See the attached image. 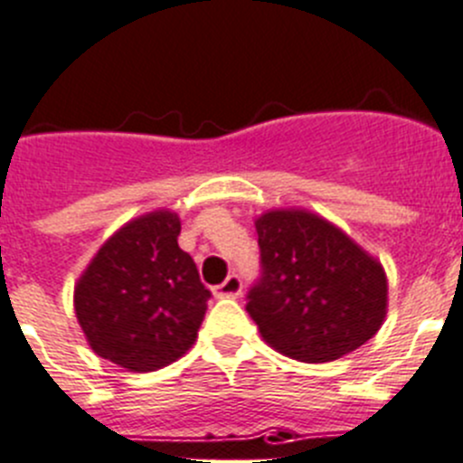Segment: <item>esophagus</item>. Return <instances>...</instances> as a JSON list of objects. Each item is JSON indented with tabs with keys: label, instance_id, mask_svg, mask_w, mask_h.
Returning <instances> with one entry per match:
<instances>
[{
	"label": "esophagus",
	"instance_id": "1",
	"mask_svg": "<svg viewBox=\"0 0 463 463\" xmlns=\"http://www.w3.org/2000/svg\"><path fill=\"white\" fill-rule=\"evenodd\" d=\"M241 289H243V282H241L239 275L232 273L227 275V279H224L222 284H218L213 291L218 298H236V296H241Z\"/></svg>",
	"mask_w": 463,
	"mask_h": 463
}]
</instances>
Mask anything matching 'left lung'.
<instances>
[{
    "label": "left lung",
    "mask_w": 463,
    "mask_h": 463,
    "mask_svg": "<svg viewBox=\"0 0 463 463\" xmlns=\"http://www.w3.org/2000/svg\"><path fill=\"white\" fill-rule=\"evenodd\" d=\"M257 234L261 273L245 309L273 349L330 363L374 337L388 305L379 261L305 211H270L257 220Z\"/></svg>",
    "instance_id": "left-lung-1"
}]
</instances>
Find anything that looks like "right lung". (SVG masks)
<instances>
[{"instance_id": "right-lung-1", "label": "right lung", "mask_w": 463, "mask_h": 463, "mask_svg": "<svg viewBox=\"0 0 463 463\" xmlns=\"http://www.w3.org/2000/svg\"><path fill=\"white\" fill-rule=\"evenodd\" d=\"M169 211L133 220L99 250L75 287V315L100 358L154 372L194 345L211 291L179 248Z\"/></svg>"}]
</instances>
